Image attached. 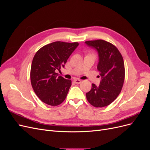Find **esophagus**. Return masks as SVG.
<instances>
[{"label": "esophagus", "instance_id": "1", "mask_svg": "<svg viewBox=\"0 0 150 150\" xmlns=\"http://www.w3.org/2000/svg\"><path fill=\"white\" fill-rule=\"evenodd\" d=\"M74 81H75V83H76V84H80V83H81V81L80 79H74Z\"/></svg>", "mask_w": 150, "mask_h": 150}]
</instances>
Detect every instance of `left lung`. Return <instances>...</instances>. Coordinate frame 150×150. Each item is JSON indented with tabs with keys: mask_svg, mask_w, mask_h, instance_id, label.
Listing matches in <instances>:
<instances>
[{
	"mask_svg": "<svg viewBox=\"0 0 150 150\" xmlns=\"http://www.w3.org/2000/svg\"><path fill=\"white\" fill-rule=\"evenodd\" d=\"M85 44L98 52L97 69L100 72V84H92L86 93L88 102L94 107L106 106L120 93L125 80V64L121 53L114 45L103 40H89Z\"/></svg>",
	"mask_w": 150,
	"mask_h": 150,
	"instance_id": "1",
	"label": "left lung"
}]
</instances>
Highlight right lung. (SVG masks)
<instances>
[{"label":"right lung","mask_w":150,"mask_h":150,"mask_svg":"<svg viewBox=\"0 0 150 150\" xmlns=\"http://www.w3.org/2000/svg\"><path fill=\"white\" fill-rule=\"evenodd\" d=\"M78 42L57 41L40 48L35 53L30 69L31 84L38 97L48 105L57 106L64 101L71 81L59 76Z\"/></svg>","instance_id":"add662e5"}]
</instances>
